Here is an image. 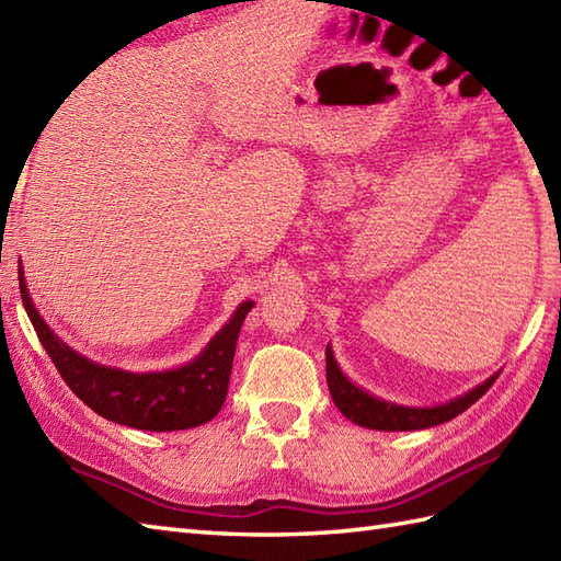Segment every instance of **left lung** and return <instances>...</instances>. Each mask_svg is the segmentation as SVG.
<instances>
[{"label": "left lung", "mask_w": 561, "mask_h": 561, "mask_svg": "<svg viewBox=\"0 0 561 561\" xmlns=\"http://www.w3.org/2000/svg\"><path fill=\"white\" fill-rule=\"evenodd\" d=\"M325 371H328L330 396L335 400L337 410L354 424L378 428V432H414V428H426V426L450 422L453 416H458L460 412L468 410L470 404L478 402L499 378V374L492 376L490 380H484L482 386L465 392L462 398L440 404V408L416 410V408H400V404L371 398L368 392L352 386L350 380L342 376L330 347L325 350Z\"/></svg>", "instance_id": "obj_1"}]
</instances>
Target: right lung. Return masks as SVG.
Returning <instances> with one entry per match:
<instances>
[{
	"label": "right lung",
	"mask_w": 561,
	"mask_h": 561,
	"mask_svg": "<svg viewBox=\"0 0 561 561\" xmlns=\"http://www.w3.org/2000/svg\"><path fill=\"white\" fill-rule=\"evenodd\" d=\"M19 287L35 335L59 376L83 404L105 420L145 432H178L205 424L221 410L229 390L238 332L253 301L238 306L233 318L195 362L163 374H127L121 368L93 364L69 350L33 308L21 270Z\"/></svg>",
	"instance_id": "1"
}]
</instances>
